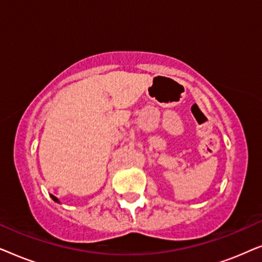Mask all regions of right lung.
Wrapping results in <instances>:
<instances>
[{
    "instance_id": "obj_1",
    "label": "right lung",
    "mask_w": 262,
    "mask_h": 262,
    "mask_svg": "<svg viewBox=\"0 0 262 262\" xmlns=\"http://www.w3.org/2000/svg\"><path fill=\"white\" fill-rule=\"evenodd\" d=\"M51 198H52V199H53V200H55V202H57V203H58V199H57V198H56V196H55V195H52V194H51Z\"/></svg>"
}]
</instances>
